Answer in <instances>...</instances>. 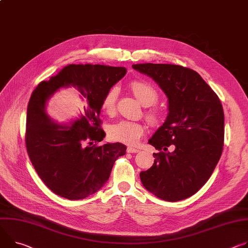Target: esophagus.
Here are the masks:
<instances>
[{"mask_svg": "<svg viewBox=\"0 0 248 248\" xmlns=\"http://www.w3.org/2000/svg\"><path fill=\"white\" fill-rule=\"evenodd\" d=\"M139 151H140V149H138V148H134V147H131V146L127 147V152L128 153H138Z\"/></svg>", "mask_w": 248, "mask_h": 248, "instance_id": "34e87169", "label": "esophagus"}]
</instances>
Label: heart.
I'll list each match as a JSON object with an SVG mask.
<instances>
[{"label": "heart", "mask_w": 248, "mask_h": 248, "mask_svg": "<svg viewBox=\"0 0 248 248\" xmlns=\"http://www.w3.org/2000/svg\"><path fill=\"white\" fill-rule=\"evenodd\" d=\"M132 94L144 107L154 105L158 100V92L155 88L143 81L134 80L129 84ZM119 89L117 87L109 88L104 95L101 102V108L107 115H112L116 111ZM147 120L156 124L160 121V116L156 109H149L146 111ZM145 127L142 124L130 121H120L112 124L108 128V138L114 140L125 144H136L144 133Z\"/></svg>", "instance_id": "b5f03b06"}]
</instances>
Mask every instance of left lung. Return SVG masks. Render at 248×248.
<instances>
[{
	"label": "left lung",
	"instance_id": "obj_1",
	"mask_svg": "<svg viewBox=\"0 0 248 248\" xmlns=\"http://www.w3.org/2000/svg\"><path fill=\"white\" fill-rule=\"evenodd\" d=\"M168 98V116L148 143L159 150L140 176L157 198L177 202L196 194L213 174L222 152L224 115L212 88L194 70L174 64H133ZM172 146L173 152H168Z\"/></svg>",
	"mask_w": 248,
	"mask_h": 248
}]
</instances>
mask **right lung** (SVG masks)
<instances>
[{
  "instance_id": "right-lung-1",
  "label": "right lung",
  "mask_w": 248,
  "mask_h": 248,
  "mask_svg": "<svg viewBox=\"0 0 248 248\" xmlns=\"http://www.w3.org/2000/svg\"><path fill=\"white\" fill-rule=\"evenodd\" d=\"M126 73L124 67L70 64L48 81L40 82L28 105L26 146L30 159L53 193L68 200L93 195L108 180L112 166L125 154V145L106 143L101 128V102L109 88ZM74 86L84 100L82 111L58 124L45 110L46 102L61 87Z\"/></svg>"
}]
</instances>
